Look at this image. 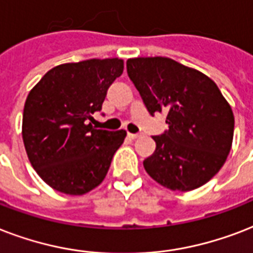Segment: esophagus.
I'll use <instances>...</instances> for the list:
<instances>
[{"label":"esophagus","mask_w":253,"mask_h":253,"mask_svg":"<svg viewBox=\"0 0 253 253\" xmlns=\"http://www.w3.org/2000/svg\"><path fill=\"white\" fill-rule=\"evenodd\" d=\"M141 134H138V133H128V137L130 138V140H136V138H138Z\"/></svg>","instance_id":"obj_1"}]
</instances>
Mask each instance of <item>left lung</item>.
<instances>
[{
  "label": "left lung",
  "mask_w": 253,
  "mask_h": 253,
  "mask_svg": "<svg viewBox=\"0 0 253 253\" xmlns=\"http://www.w3.org/2000/svg\"><path fill=\"white\" fill-rule=\"evenodd\" d=\"M126 71L149 113H168L169 130L153 137L146 173L174 191L207 183L224 165L234 138V113L218 85L165 56L128 59Z\"/></svg>",
  "instance_id": "obj_1"
}]
</instances>
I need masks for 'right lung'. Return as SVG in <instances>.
<instances>
[{
    "mask_svg": "<svg viewBox=\"0 0 253 253\" xmlns=\"http://www.w3.org/2000/svg\"><path fill=\"white\" fill-rule=\"evenodd\" d=\"M123 70L119 58L59 64L29 92L23 144L31 166L56 191L83 195L108 173L126 132L96 129L89 121Z\"/></svg>",
    "mask_w": 253,
    "mask_h": 253,
    "instance_id": "1",
    "label": "right lung"
}]
</instances>
